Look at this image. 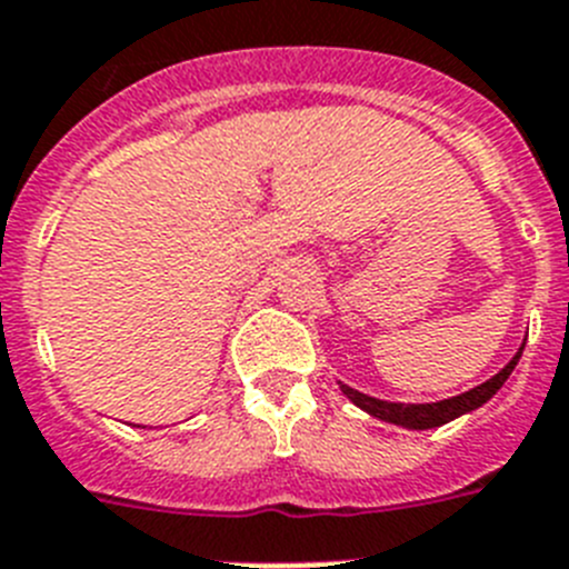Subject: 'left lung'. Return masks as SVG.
<instances>
[{"mask_svg": "<svg viewBox=\"0 0 569 569\" xmlns=\"http://www.w3.org/2000/svg\"><path fill=\"white\" fill-rule=\"evenodd\" d=\"M518 358H521V352H518L516 358L501 369V372L492 375L487 383H481V387L469 389V392L458 395V398H449V401H438V403H389V401H378V398H369V395L358 392V389L352 387H346V383H340V389H343V395L355 403V407L375 415V418H380V421L398 423V427H407V429H432L452 421V418H458V415L472 412V409H478L481 403L490 401L492 395L503 387V380L510 378Z\"/></svg>", "mask_w": 569, "mask_h": 569, "instance_id": "left-lung-1", "label": "left lung"}]
</instances>
